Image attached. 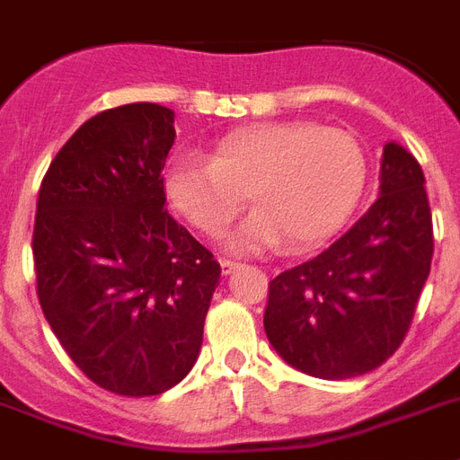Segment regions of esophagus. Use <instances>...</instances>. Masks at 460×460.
I'll return each instance as SVG.
<instances>
[{
	"label": "esophagus",
	"instance_id": "34e87169",
	"mask_svg": "<svg viewBox=\"0 0 460 460\" xmlns=\"http://www.w3.org/2000/svg\"><path fill=\"white\" fill-rule=\"evenodd\" d=\"M237 268H239V262H234V261H221V272L226 274V277H227V274H233Z\"/></svg>",
	"mask_w": 460,
	"mask_h": 460
}]
</instances>
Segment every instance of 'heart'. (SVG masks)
I'll list each match as a JSON object with an SVG mask.
<instances>
[{
  "mask_svg": "<svg viewBox=\"0 0 460 460\" xmlns=\"http://www.w3.org/2000/svg\"><path fill=\"white\" fill-rule=\"evenodd\" d=\"M365 153L356 137L307 120L234 129L211 160L183 153L164 176L167 199L190 226L218 237L249 192L256 209L226 239L233 253H258L284 242L288 253L319 246L356 209L365 186Z\"/></svg>",
  "mask_w": 460,
  "mask_h": 460,
  "instance_id": "heart-1",
  "label": "heart"
}]
</instances>
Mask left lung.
<instances>
[{
  "label": "left lung",
  "instance_id": "obj_1",
  "mask_svg": "<svg viewBox=\"0 0 460 460\" xmlns=\"http://www.w3.org/2000/svg\"><path fill=\"white\" fill-rule=\"evenodd\" d=\"M421 164L384 144L379 198L325 251L270 281L265 332L288 365L319 379H351L394 356L433 261Z\"/></svg>",
  "mask_w": 460,
  "mask_h": 460
}]
</instances>
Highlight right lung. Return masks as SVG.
Masks as SVG:
<instances>
[{
	"mask_svg": "<svg viewBox=\"0 0 460 460\" xmlns=\"http://www.w3.org/2000/svg\"><path fill=\"white\" fill-rule=\"evenodd\" d=\"M174 111L109 109L43 176L34 268L43 316L69 358L111 394L170 391L192 370L221 265L164 209Z\"/></svg>",
	"mask_w": 460,
	"mask_h": 460,
	"instance_id": "right-lung-1",
	"label": "right lung"
}]
</instances>
